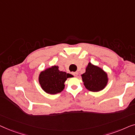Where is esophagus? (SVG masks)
Here are the masks:
<instances>
[{
	"instance_id": "obj_1",
	"label": "esophagus",
	"mask_w": 135,
	"mask_h": 135,
	"mask_svg": "<svg viewBox=\"0 0 135 135\" xmlns=\"http://www.w3.org/2000/svg\"><path fill=\"white\" fill-rule=\"evenodd\" d=\"M72 74H73V75L75 76H77L78 75V72H73Z\"/></svg>"
}]
</instances>
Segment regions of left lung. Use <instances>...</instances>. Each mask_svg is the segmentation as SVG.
<instances>
[{
  "instance_id": "obj_1",
  "label": "left lung",
  "mask_w": 135,
  "mask_h": 135,
  "mask_svg": "<svg viewBox=\"0 0 135 135\" xmlns=\"http://www.w3.org/2000/svg\"><path fill=\"white\" fill-rule=\"evenodd\" d=\"M84 85L87 89L92 92H98L107 85L108 75L101 68L89 62L86 72L81 75Z\"/></svg>"
}]
</instances>
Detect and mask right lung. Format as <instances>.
I'll return each mask as SVG.
<instances>
[{
	"instance_id": "right-lung-1",
	"label": "right lung",
	"mask_w": 135,
	"mask_h": 135,
	"mask_svg": "<svg viewBox=\"0 0 135 135\" xmlns=\"http://www.w3.org/2000/svg\"><path fill=\"white\" fill-rule=\"evenodd\" d=\"M73 75L65 71H60L58 66H52L43 70L39 75V83L45 92L56 94L61 92L65 87L64 83L68 78Z\"/></svg>"
}]
</instances>
